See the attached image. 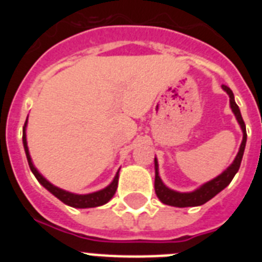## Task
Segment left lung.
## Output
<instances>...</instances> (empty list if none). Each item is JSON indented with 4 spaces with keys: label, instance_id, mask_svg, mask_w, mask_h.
Wrapping results in <instances>:
<instances>
[{
    "label": "left lung",
    "instance_id": "1",
    "mask_svg": "<svg viewBox=\"0 0 262 262\" xmlns=\"http://www.w3.org/2000/svg\"><path fill=\"white\" fill-rule=\"evenodd\" d=\"M222 89L228 94L230 97V106L232 113L235 114L236 120L237 123L240 124V128L243 131V140L242 144H240L239 152L236 155L235 160L232 161L228 168L226 170L221 173L219 176H216L215 178L207 181L206 184L201 185L200 187H196L195 190L187 191V193H181V191H176L170 187L166 186L163 182V180L160 178L159 174V163H157V159L155 157V191H156V195L164 205L168 206H174V207H194V206H201L203 203H206L207 201H210L211 198H214L217 193H221L224 187H227L230 185V182L232 181V178L235 177V174L237 173L240 168V164H242L243 155H244L245 149V143H247V129H245V123L243 120L242 113H240L239 106L236 105L235 97H233L232 90L230 89L226 85H222Z\"/></svg>",
    "mask_w": 262,
    "mask_h": 262
}]
</instances>
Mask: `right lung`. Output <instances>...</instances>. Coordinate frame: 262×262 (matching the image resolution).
I'll return each instance as SVG.
<instances>
[{"instance_id": "1", "label": "right lung", "mask_w": 262, "mask_h": 262, "mask_svg": "<svg viewBox=\"0 0 262 262\" xmlns=\"http://www.w3.org/2000/svg\"><path fill=\"white\" fill-rule=\"evenodd\" d=\"M26 128H27V119L25 122V126H23V135H22V142H23V148H25V152H26L27 161H29V166L31 169V172L34 173V176L36 177V180L39 181V184L43 185V187H46L51 194L56 196L57 200L61 201L62 203L71 206V207H75V209H89V207H97V206H102L105 203H107L108 201L114 196L115 191H117L118 187V178H119V169H118L117 174H115L114 180L110 182L106 187L101 189L98 191H94V193L89 194H75L71 193V191H67L64 189H60V187L55 186V185L51 184L50 181H47L43 176L39 173L38 169L35 168L34 163H32L31 156H30L29 147H27V139H26Z\"/></svg>"}]
</instances>
